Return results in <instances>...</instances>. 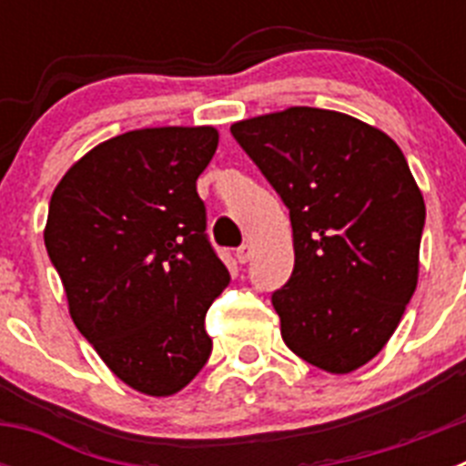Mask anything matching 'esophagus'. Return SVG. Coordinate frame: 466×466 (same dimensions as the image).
<instances>
[{"label": "esophagus", "instance_id": "1", "mask_svg": "<svg viewBox=\"0 0 466 466\" xmlns=\"http://www.w3.org/2000/svg\"><path fill=\"white\" fill-rule=\"evenodd\" d=\"M252 252H254V245L252 242H242L240 247H238V252H236V258L240 263H247L249 258H252Z\"/></svg>", "mask_w": 466, "mask_h": 466}]
</instances>
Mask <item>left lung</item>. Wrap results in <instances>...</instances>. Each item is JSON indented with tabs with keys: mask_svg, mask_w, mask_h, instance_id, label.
<instances>
[{
	"mask_svg": "<svg viewBox=\"0 0 466 466\" xmlns=\"http://www.w3.org/2000/svg\"><path fill=\"white\" fill-rule=\"evenodd\" d=\"M230 133L289 209L294 273L273 291L287 348L350 373L385 348L418 284L425 200L392 137L340 111L289 106Z\"/></svg>",
	"mask_w": 466,
	"mask_h": 466,
	"instance_id": "8db88e82",
	"label": "left lung"
}]
</instances>
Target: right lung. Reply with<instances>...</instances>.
<instances>
[{
	"label": "right lung",
	"mask_w": 466,
	"mask_h": 466,
	"mask_svg": "<svg viewBox=\"0 0 466 466\" xmlns=\"http://www.w3.org/2000/svg\"><path fill=\"white\" fill-rule=\"evenodd\" d=\"M212 126L144 127L97 144L60 179L44 242L69 315L114 376L170 397L212 352L205 315L230 275L196 191Z\"/></svg>",
	"instance_id": "add662e5"
}]
</instances>
